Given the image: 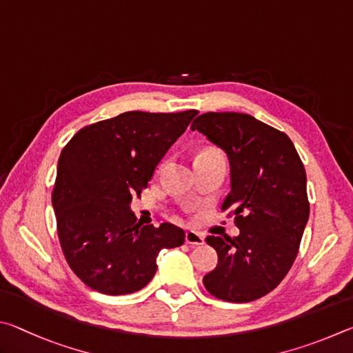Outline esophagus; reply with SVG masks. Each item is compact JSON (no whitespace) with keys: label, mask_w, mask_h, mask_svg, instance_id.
<instances>
[{"label":"esophagus","mask_w":353,"mask_h":353,"mask_svg":"<svg viewBox=\"0 0 353 353\" xmlns=\"http://www.w3.org/2000/svg\"><path fill=\"white\" fill-rule=\"evenodd\" d=\"M186 243L188 245H203L205 243V236L200 232H195V231H188L186 232Z\"/></svg>","instance_id":"obj_1"}]
</instances>
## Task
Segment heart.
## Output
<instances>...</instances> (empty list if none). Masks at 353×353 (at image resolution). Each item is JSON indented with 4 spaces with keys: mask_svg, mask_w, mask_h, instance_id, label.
I'll return each mask as SVG.
<instances>
[{
    "mask_svg": "<svg viewBox=\"0 0 353 353\" xmlns=\"http://www.w3.org/2000/svg\"><path fill=\"white\" fill-rule=\"evenodd\" d=\"M200 154H217V153H215V152H209V150H205V152H201ZM200 154H199V157H200ZM163 167H164V163L159 165V170H161V169H163Z\"/></svg>",
    "mask_w": 353,
    "mask_h": 353,
    "instance_id": "heart-1",
    "label": "heart"
}]
</instances>
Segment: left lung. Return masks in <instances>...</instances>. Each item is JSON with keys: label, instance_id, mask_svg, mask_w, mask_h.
<instances>
[{"label": "left lung", "instance_id": "8db88e82", "mask_svg": "<svg viewBox=\"0 0 353 353\" xmlns=\"http://www.w3.org/2000/svg\"><path fill=\"white\" fill-rule=\"evenodd\" d=\"M190 130L230 158L231 192L221 211L240 230L234 239L206 237L219 263L203 283L221 301H256L279 285L298 256L310 214L304 164L285 133L250 114L209 111Z\"/></svg>", "mask_w": 353, "mask_h": 353}]
</instances>
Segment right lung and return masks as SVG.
I'll list each match as a JSON object with an SVG mask.
<instances>
[{
  "label": "right lung",
  "mask_w": 353,
  "mask_h": 353,
  "mask_svg": "<svg viewBox=\"0 0 353 353\" xmlns=\"http://www.w3.org/2000/svg\"><path fill=\"white\" fill-rule=\"evenodd\" d=\"M196 114L127 111L80 128L61 150L52 206L61 251L85 285L138 292L157 273L159 251L184 243L181 228L142 226L130 201Z\"/></svg>",
  "instance_id": "right-lung-1"
}]
</instances>
